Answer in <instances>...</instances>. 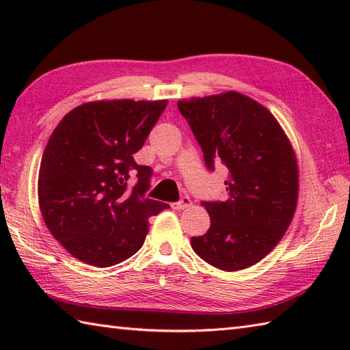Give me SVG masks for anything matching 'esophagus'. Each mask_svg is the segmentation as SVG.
Here are the masks:
<instances>
[{"label": "esophagus", "mask_w": 350, "mask_h": 350, "mask_svg": "<svg viewBox=\"0 0 350 350\" xmlns=\"http://www.w3.org/2000/svg\"><path fill=\"white\" fill-rule=\"evenodd\" d=\"M191 204H192V202L189 200V197H182L180 202L171 203V207L176 211H182V209H187V207H189Z\"/></svg>", "instance_id": "34e87169"}]
</instances>
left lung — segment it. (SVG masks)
Instances as JSON below:
<instances>
[{
	"label": "left lung",
	"mask_w": 350,
	"mask_h": 350,
	"mask_svg": "<svg viewBox=\"0 0 350 350\" xmlns=\"http://www.w3.org/2000/svg\"><path fill=\"white\" fill-rule=\"evenodd\" d=\"M209 170L228 168L226 202H203L211 227L191 239L204 262L234 272L258 263L284 236L298 204L296 154L277 118L237 92L177 102Z\"/></svg>",
	"instance_id": "obj_1"
}]
</instances>
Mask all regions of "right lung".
I'll list each match as a JSON object with an SVG mask.
<instances>
[{
  "label": "right lung",
  "instance_id": "obj_1",
  "mask_svg": "<svg viewBox=\"0 0 350 350\" xmlns=\"http://www.w3.org/2000/svg\"><path fill=\"white\" fill-rule=\"evenodd\" d=\"M168 100H96L73 108L52 132L39 170L44 224L79 262L109 267L135 254L148 218L170 207L147 198L152 168L133 159ZM137 173V183L127 179Z\"/></svg>",
  "mask_w": 350,
  "mask_h": 350
}]
</instances>
